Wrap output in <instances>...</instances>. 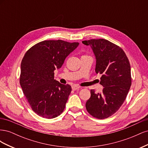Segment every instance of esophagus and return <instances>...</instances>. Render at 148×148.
I'll return each instance as SVG.
<instances>
[{
    "instance_id": "obj_1",
    "label": "esophagus",
    "mask_w": 148,
    "mask_h": 148,
    "mask_svg": "<svg viewBox=\"0 0 148 148\" xmlns=\"http://www.w3.org/2000/svg\"><path fill=\"white\" fill-rule=\"evenodd\" d=\"M72 89L73 91H76V90H79L80 89H81V87H79V86H76V85H73V86H72Z\"/></svg>"
}]
</instances>
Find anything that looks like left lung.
Wrapping results in <instances>:
<instances>
[{"instance_id":"left-lung-1","label":"left lung","mask_w":148,"mask_h":148,"mask_svg":"<svg viewBox=\"0 0 148 148\" xmlns=\"http://www.w3.org/2000/svg\"><path fill=\"white\" fill-rule=\"evenodd\" d=\"M91 46L96 57L95 71L101 74V93L91 90L86 108L92 117L104 119L117 112L126 99L132 84L131 67L122 48L104 39L82 41Z\"/></svg>"}]
</instances>
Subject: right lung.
Masks as SVG:
<instances>
[{"label": "right lung", "instance_id": "add662e5", "mask_svg": "<svg viewBox=\"0 0 148 148\" xmlns=\"http://www.w3.org/2000/svg\"><path fill=\"white\" fill-rule=\"evenodd\" d=\"M78 45L62 40L44 41L31 47L22 59L21 87L33 110L41 117L51 119L63 112L71 87L54 79L53 71Z\"/></svg>", "mask_w": 148, "mask_h": 148}]
</instances>
